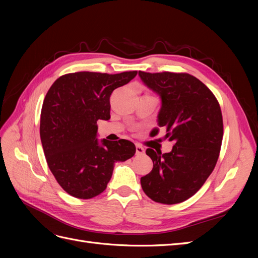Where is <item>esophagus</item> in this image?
I'll return each instance as SVG.
<instances>
[{
    "label": "esophagus",
    "instance_id": "34e87169",
    "mask_svg": "<svg viewBox=\"0 0 258 258\" xmlns=\"http://www.w3.org/2000/svg\"><path fill=\"white\" fill-rule=\"evenodd\" d=\"M136 154L138 155V156H141V155H144L145 154V151H144V148L141 146V145H139V144H137L136 145Z\"/></svg>",
    "mask_w": 258,
    "mask_h": 258
}]
</instances>
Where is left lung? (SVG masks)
I'll return each instance as SVG.
<instances>
[{
  "instance_id": "obj_1",
  "label": "left lung",
  "mask_w": 258,
  "mask_h": 258,
  "mask_svg": "<svg viewBox=\"0 0 258 258\" xmlns=\"http://www.w3.org/2000/svg\"><path fill=\"white\" fill-rule=\"evenodd\" d=\"M139 75L160 96L158 124L174 142L170 153L147 148L153 170L141 177L142 189L159 204H179L194 196L214 170L224 131L221 106L213 92L190 74L139 71Z\"/></svg>"
}]
</instances>
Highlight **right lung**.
Returning <instances> with one entry per match:
<instances>
[{"mask_svg": "<svg viewBox=\"0 0 258 258\" xmlns=\"http://www.w3.org/2000/svg\"><path fill=\"white\" fill-rule=\"evenodd\" d=\"M137 74L69 73L46 93L40 124L43 150L54 178L71 196L90 199L103 192L115 162L136 154L135 144L128 140L99 141L97 121L111 118L112 92Z\"/></svg>", "mask_w": 258, "mask_h": 258, "instance_id": "add662e5", "label": "right lung"}]
</instances>
